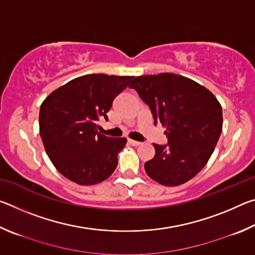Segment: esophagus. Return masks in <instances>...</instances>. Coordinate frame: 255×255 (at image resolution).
I'll return each mask as SVG.
<instances>
[{"label": "esophagus", "instance_id": "obj_1", "mask_svg": "<svg viewBox=\"0 0 255 255\" xmlns=\"http://www.w3.org/2000/svg\"><path fill=\"white\" fill-rule=\"evenodd\" d=\"M128 143L130 144V145H132V146H139V145H141L140 141H137V140L130 139V138H129V139H128Z\"/></svg>", "mask_w": 255, "mask_h": 255}]
</instances>
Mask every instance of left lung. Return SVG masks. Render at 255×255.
<instances>
[{
    "mask_svg": "<svg viewBox=\"0 0 255 255\" xmlns=\"http://www.w3.org/2000/svg\"><path fill=\"white\" fill-rule=\"evenodd\" d=\"M129 88L148 105L155 125L166 128L167 145L153 144L155 156L145 163L146 173L167 187L191 180L209 161L221 136V103L205 86L173 73L137 76Z\"/></svg>",
    "mask_w": 255,
    "mask_h": 255,
    "instance_id": "8db88e82",
    "label": "left lung"
}]
</instances>
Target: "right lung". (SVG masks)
<instances>
[{
  "label": "right lung",
  "instance_id": "1",
  "mask_svg": "<svg viewBox=\"0 0 255 255\" xmlns=\"http://www.w3.org/2000/svg\"><path fill=\"white\" fill-rule=\"evenodd\" d=\"M133 76L88 74L67 82L40 106L39 131L46 153L60 174L81 185L100 183L114 173L127 143L98 131L112 101Z\"/></svg>",
  "mask_w": 255,
  "mask_h": 255
}]
</instances>
